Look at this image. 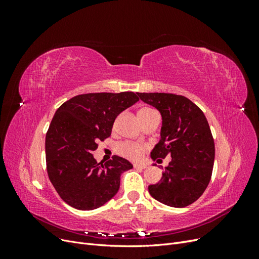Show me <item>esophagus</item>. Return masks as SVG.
I'll use <instances>...</instances> for the list:
<instances>
[{"mask_svg": "<svg viewBox=\"0 0 259 259\" xmlns=\"http://www.w3.org/2000/svg\"><path fill=\"white\" fill-rule=\"evenodd\" d=\"M134 167L144 169V168L147 167V164H145V163H134Z\"/></svg>", "mask_w": 259, "mask_h": 259, "instance_id": "1", "label": "esophagus"}]
</instances>
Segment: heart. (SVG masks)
Instances as JSON below:
<instances>
[{
	"label": "heart",
	"instance_id": "obj_1",
	"mask_svg": "<svg viewBox=\"0 0 259 259\" xmlns=\"http://www.w3.org/2000/svg\"><path fill=\"white\" fill-rule=\"evenodd\" d=\"M149 111H152V110L148 108H143L140 109L138 113L149 112ZM145 150H146V145L140 144V143H133V142H125L116 147V152L121 154L122 156H124V158L130 159V160L139 159Z\"/></svg>",
	"mask_w": 259,
	"mask_h": 259
}]
</instances>
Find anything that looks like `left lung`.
<instances>
[{"label": "left lung", "mask_w": 259, "mask_h": 259, "mask_svg": "<svg viewBox=\"0 0 259 259\" xmlns=\"http://www.w3.org/2000/svg\"><path fill=\"white\" fill-rule=\"evenodd\" d=\"M137 95L162 116L161 139L151 151V159L171 158L160 182L148 187L149 193L171 207L190 205L205 191L214 166L215 145L206 117L184 96L167 93Z\"/></svg>", "instance_id": "8db88e82"}]
</instances>
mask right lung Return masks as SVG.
<instances>
[{"label":"right lung","instance_id":"right-lung-1","mask_svg":"<svg viewBox=\"0 0 259 259\" xmlns=\"http://www.w3.org/2000/svg\"><path fill=\"white\" fill-rule=\"evenodd\" d=\"M137 94V93H136ZM135 93L77 95L55 112L45 138L51 183L68 205L81 210L103 206L119 191L120 177L132 163L114 155L105 164L92 154L111 135L115 117L139 100Z\"/></svg>","mask_w":259,"mask_h":259}]
</instances>
